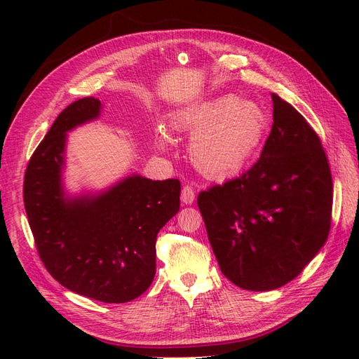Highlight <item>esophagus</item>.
Returning a JSON list of instances; mask_svg holds the SVG:
<instances>
[{
    "instance_id": "34e87169",
    "label": "esophagus",
    "mask_w": 359,
    "mask_h": 359,
    "mask_svg": "<svg viewBox=\"0 0 359 359\" xmlns=\"http://www.w3.org/2000/svg\"><path fill=\"white\" fill-rule=\"evenodd\" d=\"M196 199V194H194V189L193 187L189 185H185L184 188H182V194H180V201L184 205H191Z\"/></svg>"
}]
</instances>
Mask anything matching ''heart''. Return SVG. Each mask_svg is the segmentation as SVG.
<instances>
[{
	"label": "heart",
	"mask_w": 359,
	"mask_h": 359,
	"mask_svg": "<svg viewBox=\"0 0 359 359\" xmlns=\"http://www.w3.org/2000/svg\"><path fill=\"white\" fill-rule=\"evenodd\" d=\"M174 126L189 137L188 154L196 170L205 177L226 179L256 157L269 131V116L259 103L228 95L182 114ZM156 143L168 149L170 135L157 131Z\"/></svg>",
	"instance_id": "obj_1"
}]
</instances>
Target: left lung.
Instances as JSON below:
<instances>
[{"instance_id":"left-lung-1","label":"left lung","mask_w":359,"mask_h":359,"mask_svg":"<svg viewBox=\"0 0 359 359\" xmlns=\"http://www.w3.org/2000/svg\"><path fill=\"white\" fill-rule=\"evenodd\" d=\"M261 158L197 197L217 264L234 285L269 292L293 280L324 247L333 184L321 140L278 94Z\"/></svg>"}]
</instances>
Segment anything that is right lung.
<instances>
[{
	"label": "right lung",
	"mask_w": 359,
	"mask_h": 359,
	"mask_svg": "<svg viewBox=\"0 0 359 359\" xmlns=\"http://www.w3.org/2000/svg\"><path fill=\"white\" fill-rule=\"evenodd\" d=\"M86 97L60 114L25 175V208L46 269L71 292L121 304L139 297L156 274L158 231L180 207V182L128 174L100 191L66 189L67 134L100 117Z\"/></svg>",
	"instance_id": "1"
}]
</instances>
